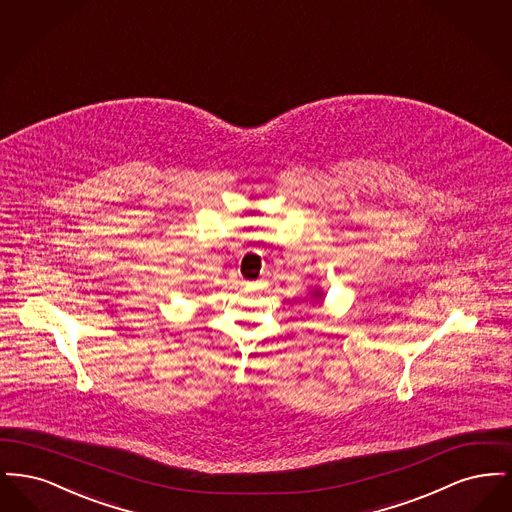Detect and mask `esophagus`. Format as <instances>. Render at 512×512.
Listing matches in <instances>:
<instances>
[{
	"mask_svg": "<svg viewBox=\"0 0 512 512\" xmlns=\"http://www.w3.org/2000/svg\"><path fill=\"white\" fill-rule=\"evenodd\" d=\"M244 286L247 290H261V288L267 286V282L265 280H255V282H244Z\"/></svg>",
	"mask_w": 512,
	"mask_h": 512,
	"instance_id": "34e87169",
	"label": "esophagus"
}]
</instances>
